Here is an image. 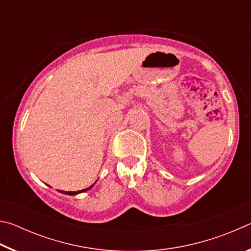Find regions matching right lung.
I'll list each match as a JSON object with an SVG mask.
<instances>
[{
    "mask_svg": "<svg viewBox=\"0 0 251 251\" xmlns=\"http://www.w3.org/2000/svg\"><path fill=\"white\" fill-rule=\"evenodd\" d=\"M94 185H92L88 187V188H85V189H82V190H78V192H64V190H58L59 193L62 194H65V195H70V196H74V195H77V194H80V193H84V192H87V190H90L92 187Z\"/></svg>",
    "mask_w": 251,
    "mask_h": 251,
    "instance_id": "1",
    "label": "right lung"
}]
</instances>
